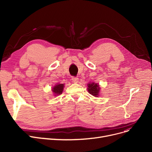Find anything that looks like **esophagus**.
<instances>
[{"mask_svg":"<svg viewBox=\"0 0 152 152\" xmlns=\"http://www.w3.org/2000/svg\"><path fill=\"white\" fill-rule=\"evenodd\" d=\"M72 81H73L74 83H77L78 82V78L77 77H75V76H73V77H72Z\"/></svg>","mask_w":152,"mask_h":152,"instance_id":"esophagus-1","label":"esophagus"}]
</instances>
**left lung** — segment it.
Masks as SVG:
<instances>
[{
	"mask_svg": "<svg viewBox=\"0 0 152 152\" xmlns=\"http://www.w3.org/2000/svg\"><path fill=\"white\" fill-rule=\"evenodd\" d=\"M88 92L95 97H99V93L100 91V87L97 84L91 83L88 84Z\"/></svg>",
	"mask_w": 152,
	"mask_h": 152,
	"instance_id": "obj_1",
	"label": "left lung"
}]
</instances>
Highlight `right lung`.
Segmentation results:
<instances>
[{"mask_svg":"<svg viewBox=\"0 0 152 152\" xmlns=\"http://www.w3.org/2000/svg\"><path fill=\"white\" fill-rule=\"evenodd\" d=\"M63 87L64 85L63 84H57L55 86L53 87L52 91L53 92L54 94L56 95H60L63 92Z\"/></svg>","mask_w":152,"mask_h":152,"instance_id":"obj_1","label":"right lung"}]
</instances>
